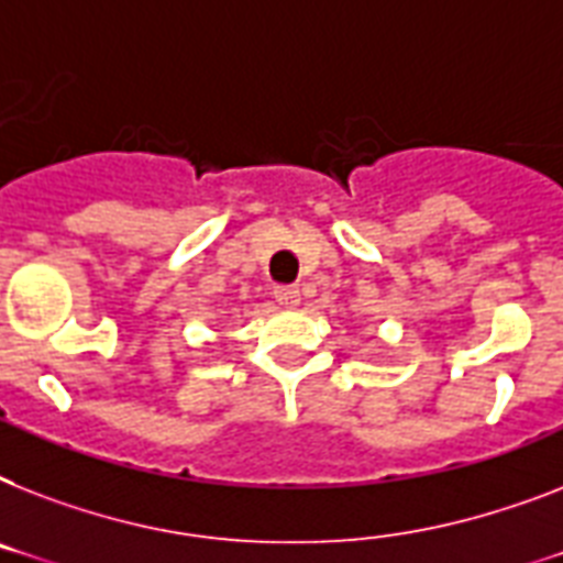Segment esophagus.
<instances>
[{"instance_id":"obj_1","label":"esophagus","mask_w":563,"mask_h":563,"mask_svg":"<svg viewBox=\"0 0 563 563\" xmlns=\"http://www.w3.org/2000/svg\"><path fill=\"white\" fill-rule=\"evenodd\" d=\"M274 298H277L280 307L295 309L300 303V289L298 286H277V289H274Z\"/></svg>"}]
</instances>
